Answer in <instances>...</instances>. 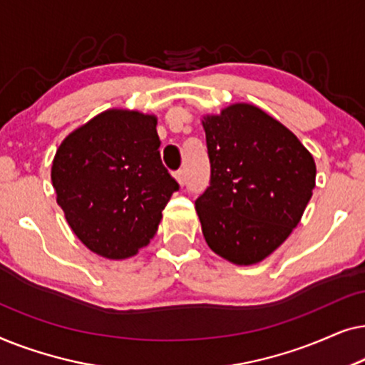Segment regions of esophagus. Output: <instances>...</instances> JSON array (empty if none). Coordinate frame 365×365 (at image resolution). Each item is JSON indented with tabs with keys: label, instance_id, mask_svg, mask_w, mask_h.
I'll use <instances>...</instances> for the list:
<instances>
[{
	"label": "esophagus",
	"instance_id": "1",
	"mask_svg": "<svg viewBox=\"0 0 365 365\" xmlns=\"http://www.w3.org/2000/svg\"><path fill=\"white\" fill-rule=\"evenodd\" d=\"M174 178H176V181L182 186V184H184V171H176V173H174Z\"/></svg>",
	"mask_w": 365,
	"mask_h": 365
}]
</instances>
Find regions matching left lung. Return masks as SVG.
<instances>
[{
  "label": "left lung",
  "instance_id": "obj_1",
  "mask_svg": "<svg viewBox=\"0 0 365 365\" xmlns=\"http://www.w3.org/2000/svg\"><path fill=\"white\" fill-rule=\"evenodd\" d=\"M201 123L211 161V184L196 199L204 239L226 261L252 266L301 222L316 163L291 129L254 104H229Z\"/></svg>",
  "mask_w": 365,
  "mask_h": 365
}]
</instances>
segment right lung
<instances>
[{
  "label": "right lung",
  "mask_w": 365,
  "mask_h": 365,
  "mask_svg": "<svg viewBox=\"0 0 365 365\" xmlns=\"http://www.w3.org/2000/svg\"><path fill=\"white\" fill-rule=\"evenodd\" d=\"M156 124L154 114L106 109L69 133L54 154L56 202L71 231L98 256H136L179 189L161 163Z\"/></svg>",
  "instance_id": "1"
}]
</instances>
